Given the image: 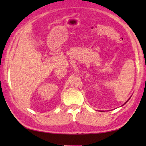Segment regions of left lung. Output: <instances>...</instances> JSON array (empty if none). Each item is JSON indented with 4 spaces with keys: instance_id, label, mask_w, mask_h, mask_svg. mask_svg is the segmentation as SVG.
Masks as SVG:
<instances>
[{
    "instance_id": "left-lung-1",
    "label": "left lung",
    "mask_w": 146,
    "mask_h": 146,
    "mask_svg": "<svg viewBox=\"0 0 146 146\" xmlns=\"http://www.w3.org/2000/svg\"><path fill=\"white\" fill-rule=\"evenodd\" d=\"M128 100H127V101H128ZM127 101L126 102H127ZM126 102H125V104H126Z\"/></svg>"
}]
</instances>
